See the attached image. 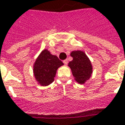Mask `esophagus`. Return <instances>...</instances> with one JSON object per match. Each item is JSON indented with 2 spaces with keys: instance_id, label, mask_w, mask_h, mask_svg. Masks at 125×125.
Segmentation results:
<instances>
[{
  "instance_id": "esophagus-1",
  "label": "esophagus",
  "mask_w": 125,
  "mask_h": 125,
  "mask_svg": "<svg viewBox=\"0 0 125 125\" xmlns=\"http://www.w3.org/2000/svg\"><path fill=\"white\" fill-rule=\"evenodd\" d=\"M63 63L65 64V65H67L68 64V59H65V60H63Z\"/></svg>"
}]
</instances>
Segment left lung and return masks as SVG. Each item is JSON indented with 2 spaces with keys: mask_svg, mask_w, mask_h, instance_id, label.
<instances>
[{
  "mask_svg": "<svg viewBox=\"0 0 125 125\" xmlns=\"http://www.w3.org/2000/svg\"><path fill=\"white\" fill-rule=\"evenodd\" d=\"M70 56L73 59L68 63V66L74 79L79 84H84L90 79L92 74V65L89 57L83 51H74Z\"/></svg>",
  "mask_w": 125,
  "mask_h": 125,
  "instance_id": "1",
  "label": "left lung"
}]
</instances>
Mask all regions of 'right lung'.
Masks as SVG:
<instances>
[{"label": "right lung", "instance_id": "1", "mask_svg": "<svg viewBox=\"0 0 125 125\" xmlns=\"http://www.w3.org/2000/svg\"><path fill=\"white\" fill-rule=\"evenodd\" d=\"M63 65L56 55H53L47 49L39 55L33 65L34 77L42 86H47L54 81L57 70Z\"/></svg>", "mask_w": 125, "mask_h": 125}]
</instances>
